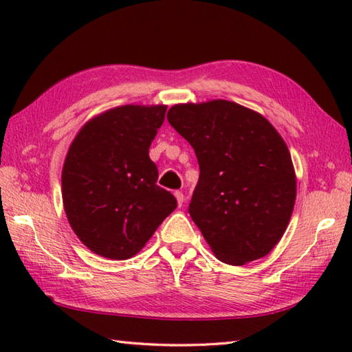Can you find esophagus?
I'll use <instances>...</instances> for the list:
<instances>
[{
    "label": "esophagus",
    "mask_w": 352,
    "mask_h": 352,
    "mask_svg": "<svg viewBox=\"0 0 352 352\" xmlns=\"http://www.w3.org/2000/svg\"><path fill=\"white\" fill-rule=\"evenodd\" d=\"M175 198H177V204H178V207H182L183 206V203H184V195H183V192H180V190H177L175 193Z\"/></svg>",
    "instance_id": "esophagus-1"
}]
</instances>
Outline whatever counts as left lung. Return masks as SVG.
Here are the masks:
<instances>
[{"label":"left lung","instance_id":"obj_1","mask_svg":"<svg viewBox=\"0 0 352 352\" xmlns=\"http://www.w3.org/2000/svg\"><path fill=\"white\" fill-rule=\"evenodd\" d=\"M168 121L195 149L189 213L227 265L267 256L287 228L296 175L286 142L257 111L227 100L175 104Z\"/></svg>","mask_w":352,"mask_h":352}]
</instances>
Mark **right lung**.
<instances>
[{
  "mask_svg": "<svg viewBox=\"0 0 352 352\" xmlns=\"http://www.w3.org/2000/svg\"><path fill=\"white\" fill-rule=\"evenodd\" d=\"M168 106H119L87 121L74 138L62 170L66 218L92 252L126 260L144 248L177 207L157 186L149 145Z\"/></svg>",
  "mask_w": 352,
  "mask_h": 352,
  "instance_id": "1",
  "label": "right lung"
}]
</instances>
